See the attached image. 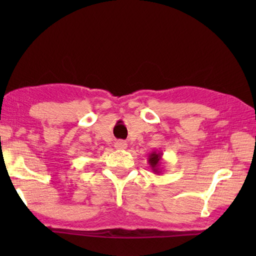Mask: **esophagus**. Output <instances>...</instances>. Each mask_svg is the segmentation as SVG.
<instances>
[{"instance_id": "obj_1", "label": "esophagus", "mask_w": 256, "mask_h": 256, "mask_svg": "<svg viewBox=\"0 0 256 256\" xmlns=\"http://www.w3.org/2000/svg\"><path fill=\"white\" fill-rule=\"evenodd\" d=\"M126 146H128V144L123 142V140H118V142L116 143V148L118 150H125L126 148Z\"/></svg>"}]
</instances>
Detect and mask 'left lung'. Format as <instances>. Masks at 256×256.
Returning a JSON list of instances; mask_svg holds the SVG:
<instances>
[{
  "instance_id": "1",
  "label": "left lung",
  "mask_w": 256,
  "mask_h": 256,
  "mask_svg": "<svg viewBox=\"0 0 256 256\" xmlns=\"http://www.w3.org/2000/svg\"><path fill=\"white\" fill-rule=\"evenodd\" d=\"M162 153L160 152H157V150H153L152 153L148 155V164L150 167L152 168V172L156 175H160V174L164 172L162 170Z\"/></svg>"
}]
</instances>
